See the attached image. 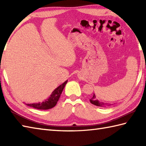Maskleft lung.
Here are the masks:
<instances>
[{
    "instance_id": "8db88e82",
    "label": "left lung",
    "mask_w": 146,
    "mask_h": 146,
    "mask_svg": "<svg viewBox=\"0 0 146 146\" xmlns=\"http://www.w3.org/2000/svg\"><path fill=\"white\" fill-rule=\"evenodd\" d=\"M90 101L91 104H94L95 105H96V106H98V107H106V106H109V105H108V104H107L105 103H104V102H99L97 99H96V97H95V95L94 94V95H93V97L91 99H90Z\"/></svg>"
}]
</instances>
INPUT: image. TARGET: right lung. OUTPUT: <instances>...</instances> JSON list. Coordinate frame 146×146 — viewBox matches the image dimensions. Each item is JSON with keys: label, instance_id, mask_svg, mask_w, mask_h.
Instances as JSON below:
<instances>
[{"label": "right lung", "instance_id": "right-lung-1", "mask_svg": "<svg viewBox=\"0 0 146 146\" xmlns=\"http://www.w3.org/2000/svg\"><path fill=\"white\" fill-rule=\"evenodd\" d=\"M68 82V80L64 82L63 84H61L56 88L52 92L51 95H50L47 100L43 101L41 103H38V104H26L29 107H31L33 108H36V109L39 110H48L54 107L56 105L57 102L60 97V95L61 94L62 92H63V89L64 88L65 85Z\"/></svg>", "mask_w": 146, "mask_h": 146}]
</instances>
